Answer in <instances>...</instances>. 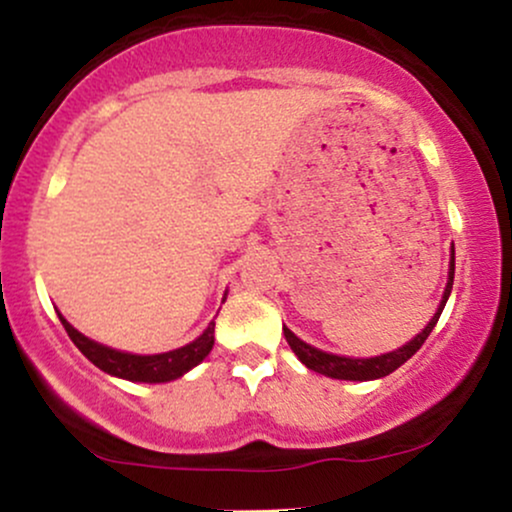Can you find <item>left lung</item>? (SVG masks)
<instances>
[{
	"label": "left lung",
	"mask_w": 512,
	"mask_h": 512,
	"mask_svg": "<svg viewBox=\"0 0 512 512\" xmlns=\"http://www.w3.org/2000/svg\"><path fill=\"white\" fill-rule=\"evenodd\" d=\"M452 279H455V248H450V264H448V284H445L443 298H440L436 313H433L428 325L421 330L416 337H411L407 344H402L395 351H387V354L380 356H370V358H354V356H339V354H330V351H322L317 346L303 342L301 337H296L289 327L284 325V337L289 346L293 349V354L298 356V361L303 363L305 368L315 370V373L327 375V378L334 380H354V383H366V380H380L385 375L395 373V370L407 363L416 351L421 349V344L426 342L428 334L433 332L436 327L440 313H443L445 303H448L450 291H452Z\"/></svg>",
	"instance_id": "left-lung-1"
}]
</instances>
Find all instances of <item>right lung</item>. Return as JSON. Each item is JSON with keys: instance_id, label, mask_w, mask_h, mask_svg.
<instances>
[{"instance_id": "1", "label": "right lung", "mask_w": 512, "mask_h": 512, "mask_svg": "<svg viewBox=\"0 0 512 512\" xmlns=\"http://www.w3.org/2000/svg\"><path fill=\"white\" fill-rule=\"evenodd\" d=\"M226 296V293H223ZM226 301V298H223ZM60 315L64 330H67L69 339L76 344V349L84 354L93 366H98L103 373L113 375V378L129 380V383H170V380H178L185 373H190L192 368L199 366L204 358L209 356L211 346H214V327L216 322L211 320L207 330L199 334L197 339H192L190 344L180 346V349L163 351V354H129V351L113 349V346H105L96 339L81 334L72 322H67V317Z\"/></svg>"}]
</instances>
